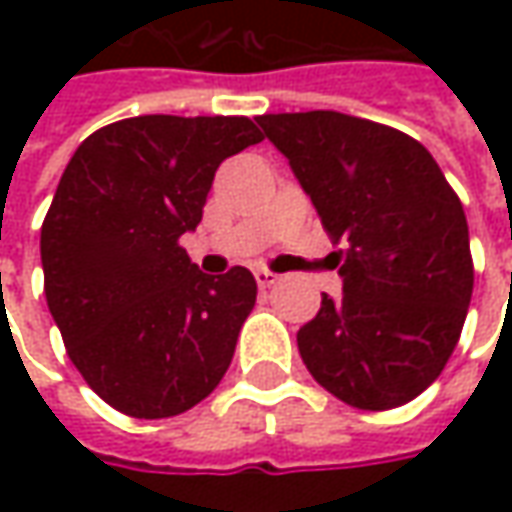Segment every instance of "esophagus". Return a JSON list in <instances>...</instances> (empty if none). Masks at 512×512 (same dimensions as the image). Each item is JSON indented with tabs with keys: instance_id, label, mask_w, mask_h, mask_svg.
<instances>
[{
	"instance_id": "esophagus-1",
	"label": "esophagus",
	"mask_w": 512,
	"mask_h": 512,
	"mask_svg": "<svg viewBox=\"0 0 512 512\" xmlns=\"http://www.w3.org/2000/svg\"><path fill=\"white\" fill-rule=\"evenodd\" d=\"M256 282H259L262 290H267V287H273L279 282V276H276L273 270H265V267H262V270H256Z\"/></svg>"
}]
</instances>
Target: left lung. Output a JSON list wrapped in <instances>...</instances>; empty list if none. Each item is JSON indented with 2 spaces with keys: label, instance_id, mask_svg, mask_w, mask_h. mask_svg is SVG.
I'll use <instances>...</instances> for the list:
<instances>
[{
  "label": "left lung",
  "instance_id": "8db88e82",
  "mask_svg": "<svg viewBox=\"0 0 512 512\" xmlns=\"http://www.w3.org/2000/svg\"><path fill=\"white\" fill-rule=\"evenodd\" d=\"M302 182L344 293L299 333L310 376L359 410H393L439 379L462 336L473 256L462 199L422 142L336 110L256 119Z\"/></svg>",
  "mask_w": 512,
  "mask_h": 512
}]
</instances>
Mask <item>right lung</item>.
<instances>
[{
  "mask_svg": "<svg viewBox=\"0 0 512 512\" xmlns=\"http://www.w3.org/2000/svg\"><path fill=\"white\" fill-rule=\"evenodd\" d=\"M247 116H133L76 148L42 222L50 316L90 390L133 419L207 399L256 305L247 267L207 276L182 233L216 168L262 142Z\"/></svg>",
  "mask_w": 512,
  "mask_h": 512,
  "instance_id": "obj_1",
  "label": "right lung"
}]
</instances>
